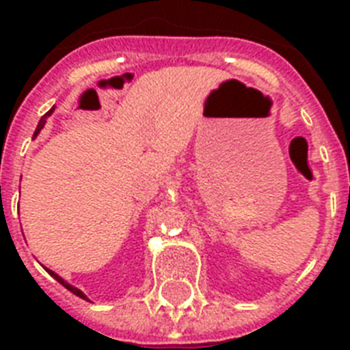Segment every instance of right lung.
<instances>
[{
    "instance_id": "add662e5",
    "label": "right lung",
    "mask_w": 350,
    "mask_h": 350,
    "mask_svg": "<svg viewBox=\"0 0 350 350\" xmlns=\"http://www.w3.org/2000/svg\"><path fill=\"white\" fill-rule=\"evenodd\" d=\"M52 111H54V107H52L51 111L46 112L45 116L41 118V120H40V123H38V126H36L34 137H36V136H38V134H40V131H41V129H43V125H45V123H46V116H51V114H52ZM46 272H49V274H51V276H52V278H54V280H57V282L62 283L63 287H65V288H68V291H70V293H72V294H76V296H79V298H83V299H87V296H85V294H83V293H81V291H79V288L72 287V285H70V283H67V282H65V280H63V278H62V276H57L56 272H52V271H49V269H46Z\"/></svg>"
}]
</instances>
